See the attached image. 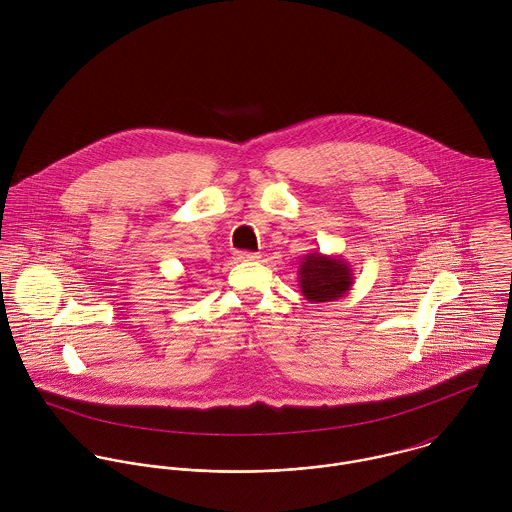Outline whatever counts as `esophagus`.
<instances>
[{
    "label": "esophagus",
    "mask_w": 512,
    "mask_h": 512,
    "mask_svg": "<svg viewBox=\"0 0 512 512\" xmlns=\"http://www.w3.org/2000/svg\"><path fill=\"white\" fill-rule=\"evenodd\" d=\"M238 262H254V260H258L260 256L256 254V252H236V256H234Z\"/></svg>",
    "instance_id": "34e87169"
}]
</instances>
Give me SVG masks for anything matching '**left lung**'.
<instances>
[{
	"label": "left lung",
	"mask_w": 512,
	"mask_h": 512,
	"mask_svg": "<svg viewBox=\"0 0 512 512\" xmlns=\"http://www.w3.org/2000/svg\"><path fill=\"white\" fill-rule=\"evenodd\" d=\"M353 272V266L343 256H327L315 250L299 262V290L311 303L337 301L353 290Z\"/></svg>",
	"instance_id": "1"
}]
</instances>
